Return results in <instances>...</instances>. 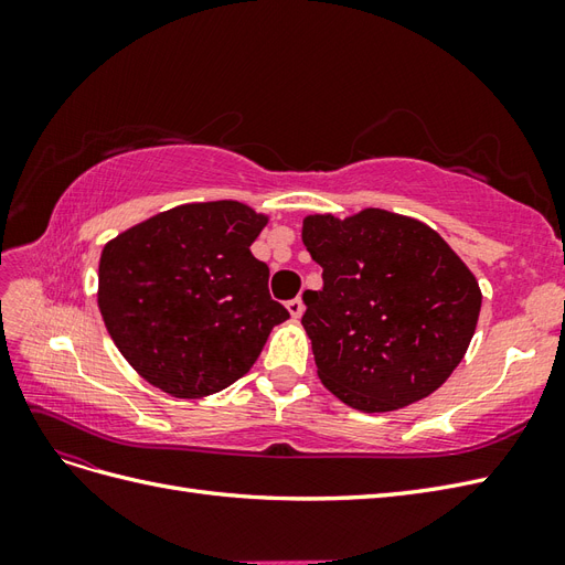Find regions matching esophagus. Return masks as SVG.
Masks as SVG:
<instances>
[{"mask_svg": "<svg viewBox=\"0 0 565 565\" xmlns=\"http://www.w3.org/2000/svg\"><path fill=\"white\" fill-rule=\"evenodd\" d=\"M287 311H289V316H292L295 320L297 318H301V313H303V301L297 297V299H289L287 301Z\"/></svg>", "mask_w": 565, "mask_h": 565, "instance_id": "1", "label": "esophagus"}]
</instances>
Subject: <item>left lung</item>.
<instances>
[{"mask_svg": "<svg viewBox=\"0 0 565 565\" xmlns=\"http://www.w3.org/2000/svg\"><path fill=\"white\" fill-rule=\"evenodd\" d=\"M301 241L322 266V289H306L301 318L320 382L361 413L431 396L481 313L467 264L422 221L374 207L306 216Z\"/></svg>", "mask_w": 565, "mask_h": 565, "instance_id": "left-lung-1", "label": "left lung"}]
</instances>
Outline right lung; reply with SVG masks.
I'll return each instance as SVG.
<instances>
[{
    "instance_id": "1",
    "label": "right lung",
    "mask_w": 565,
    "mask_h": 565,
    "mask_svg": "<svg viewBox=\"0 0 565 565\" xmlns=\"http://www.w3.org/2000/svg\"><path fill=\"white\" fill-rule=\"evenodd\" d=\"M266 214L235 200L179 204L100 252L98 309L129 365L174 398H202L249 372L289 318L249 245Z\"/></svg>"
}]
</instances>
